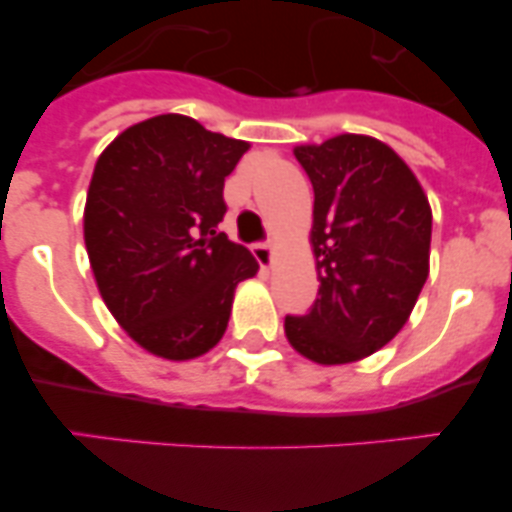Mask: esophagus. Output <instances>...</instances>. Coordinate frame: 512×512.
<instances>
[{"label":"esophagus","mask_w":512,"mask_h":512,"mask_svg":"<svg viewBox=\"0 0 512 512\" xmlns=\"http://www.w3.org/2000/svg\"><path fill=\"white\" fill-rule=\"evenodd\" d=\"M251 251H253V256H256V261H259V264H261V269H266V266L271 264V253H274V248H271L269 241L253 243Z\"/></svg>","instance_id":"1"}]
</instances>
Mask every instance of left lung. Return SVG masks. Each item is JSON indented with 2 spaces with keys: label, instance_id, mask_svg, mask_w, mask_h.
<instances>
[{
  "label": "left lung",
  "instance_id": "8db88e82",
  "mask_svg": "<svg viewBox=\"0 0 512 512\" xmlns=\"http://www.w3.org/2000/svg\"><path fill=\"white\" fill-rule=\"evenodd\" d=\"M294 155L314 188L321 286L309 314L286 316V337L311 362H357L415 309L430 274V203L405 160L369 135L299 145Z\"/></svg>",
  "mask_w": 512,
  "mask_h": 512
}]
</instances>
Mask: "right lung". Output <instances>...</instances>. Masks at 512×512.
<instances>
[{
  "instance_id": "right-lung-1",
  "label": "right lung",
  "mask_w": 512,
  "mask_h": 512,
  "mask_svg": "<svg viewBox=\"0 0 512 512\" xmlns=\"http://www.w3.org/2000/svg\"><path fill=\"white\" fill-rule=\"evenodd\" d=\"M248 150L186 115L143 120L102 150L85 246L110 314L143 349L183 362L221 342L238 281L259 264L228 241L223 183Z\"/></svg>"
}]
</instances>
